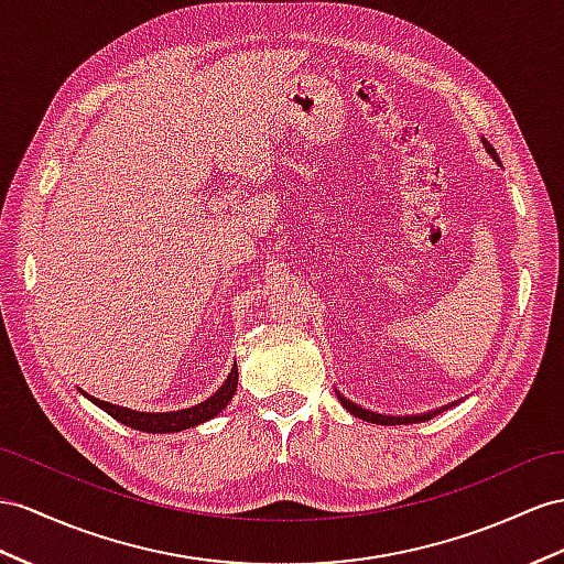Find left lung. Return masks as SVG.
<instances>
[{
    "instance_id": "8db88e82",
    "label": "left lung",
    "mask_w": 564,
    "mask_h": 564,
    "mask_svg": "<svg viewBox=\"0 0 564 564\" xmlns=\"http://www.w3.org/2000/svg\"><path fill=\"white\" fill-rule=\"evenodd\" d=\"M484 140V148H486V152L496 159V162H500L498 159V154H496V150H494V144H490L486 138H481ZM338 400H340V405L348 410L350 414H355L357 420H362V422H371V424H381V426H395V424H416V422H426V420H433V416L436 414H441L443 410H447V408H441V410H431V412H424V414H414V416H388V414H379V412H369V410H365V408H359V405H355V402H350L348 398H343V393H338Z\"/></svg>"
}]
</instances>
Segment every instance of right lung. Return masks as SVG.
Listing matches in <instances>:
<instances>
[{"label": "right lung", "instance_id": "add662e5", "mask_svg": "<svg viewBox=\"0 0 564 564\" xmlns=\"http://www.w3.org/2000/svg\"><path fill=\"white\" fill-rule=\"evenodd\" d=\"M236 388H238V367L234 365V369H230L228 379L224 381L219 391H216L212 398H207L205 402H199V405L178 410V412H135L128 408L111 405V402H105V400H97L88 393H83V395L90 402H95L99 410H105L107 414L113 416V420L126 424V426L144 431V433H176L183 429L197 426V424L207 422V420H212V416L219 414L228 405V402L234 400Z\"/></svg>", "mask_w": 564, "mask_h": 564}]
</instances>
